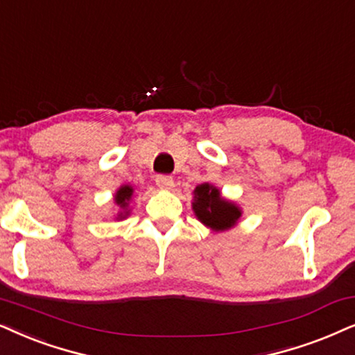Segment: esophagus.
Segmentation results:
<instances>
[{
    "instance_id": "obj_1",
    "label": "esophagus",
    "mask_w": 355,
    "mask_h": 355,
    "mask_svg": "<svg viewBox=\"0 0 355 355\" xmlns=\"http://www.w3.org/2000/svg\"><path fill=\"white\" fill-rule=\"evenodd\" d=\"M155 182L159 189H173L174 186V179L171 176H168V174H158V176L155 178Z\"/></svg>"
}]
</instances>
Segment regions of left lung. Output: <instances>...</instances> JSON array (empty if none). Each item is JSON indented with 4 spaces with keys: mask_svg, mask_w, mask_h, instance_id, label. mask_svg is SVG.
Segmentation results:
<instances>
[{
    "mask_svg": "<svg viewBox=\"0 0 355 355\" xmlns=\"http://www.w3.org/2000/svg\"><path fill=\"white\" fill-rule=\"evenodd\" d=\"M194 211L202 223L214 228L215 232L232 228L241 215L238 207L223 200L218 189L210 184H202L196 189Z\"/></svg>",
    "mask_w": 355,
    "mask_h": 355,
    "instance_id": "1",
    "label": "left lung"
}]
</instances>
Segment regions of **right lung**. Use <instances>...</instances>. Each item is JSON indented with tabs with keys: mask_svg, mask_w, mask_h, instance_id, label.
Segmentation results:
<instances>
[{
	"mask_svg": "<svg viewBox=\"0 0 355 355\" xmlns=\"http://www.w3.org/2000/svg\"><path fill=\"white\" fill-rule=\"evenodd\" d=\"M132 191H133V189H132V187H128V186H123V187H121V191H119V192H117V196H116V202H117V205H121V207H127V202H128V199H130Z\"/></svg>",
	"mask_w": 355,
	"mask_h": 355,
	"instance_id": "right-lung-1",
	"label": "right lung"
}]
</instances>
